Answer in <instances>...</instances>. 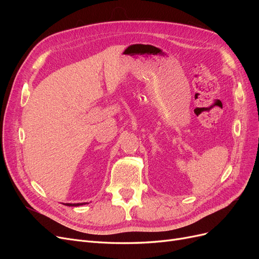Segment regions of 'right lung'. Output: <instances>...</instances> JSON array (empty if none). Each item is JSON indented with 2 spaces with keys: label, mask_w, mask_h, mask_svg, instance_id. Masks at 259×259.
I'll list each match as a JSON object with an SVG mask.
<instances>
[{
  "label": "right lung",
  "mask_w": 259,
  "mask_h": 259,
  "mask_svg": "<svg viewBox=\"0 0 259 259\" xmlns=\"http://www.w3.org/2000/svg\"><path fill=\"white\" fill-rule=\"evenodd\" d=\"M83 204H86V203H66L67 206H80Z\"/></svg>",
  "instance_id": "1"
}]
</instances>
